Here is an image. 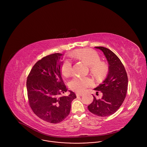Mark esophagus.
<instances>
[{"mask_svg":"<svg viewBox=\"0 0 147 147\" xmlns=\"http://www.w3.org/2000/svg\"><path fill=\"white\" fill-rule=\"evenodd\" d=\"M76 95L77 96H82L83 95V93L82 92H78L76 94Z\"/></svg>","mask_w":147,"mask_h":147,"instance_id":"obj_1","label":"esophagus"}]
</instances>
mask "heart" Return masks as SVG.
Returning a JSON list of instances; mask_svg holds the SVG:
<instances>
[{"label": "heart", "mask_w": 147, "mask_h": 147, "mask_svg": "<svg viewBox=\"0 0 147 147\" xmlns=\"http://www.w3.org/2000/svg\"><path fill=\"white\" fill-rule=\"evenodd\" d=\"M70 56L80 59L90 67L92 73L96 77L103 76L106 73L107 67L105 63L100 61L97 52L91 49H79L73 52ZM62 73L65 77H68L73 71L72 63L69 59H65L61 67ZM94 81L88 77H74L70 82V88L77 92H83L86 88L92 86Z\"/></svg>", "instance_id": "1"}]
</instances>
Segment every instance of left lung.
I'll list each match as a JSON object with an SVG mask.
<instances>
[{"mask_svg":"<svg viewBox=\"0 0 147 147\" xmlns=\"http://www.w3.org/2000/svg\"><path fill=\"white\" fill-rule=\"evenodd\" d=\"M104 54L109 63L107 76L102 84L94 89L102 94L100 99L93 95L94 100L88 106L92 113L100 117L110 116L116 112L126 98L128 77L125 67L119 57L110 49L104 47H95Z\"/></svg>","mask_w":147,"mask_h":147,"instance_id":"8db88e82","label":"left lung"}]
</instances>
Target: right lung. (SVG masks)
Instances as JSON below:
<instances>
[{
  "label": "right lung",
  "instance_id": "obj_1",
  "mask_svg": "<svg viewBox=\"0 0 147 147\" xmlns=\"http://www.w3.org/2000/svg\"><path fill=\"white\" fill-rule=\"evenodd\" d=\"M61 53H54L38 61L28 74L26 87L28 103L39 118L51 123L62 122L69 114L71 101L77 98L67 88L61 77Z\"/></svg>",
  "mask_w": 147,
  "mask_h": 147
}]
</instances>
